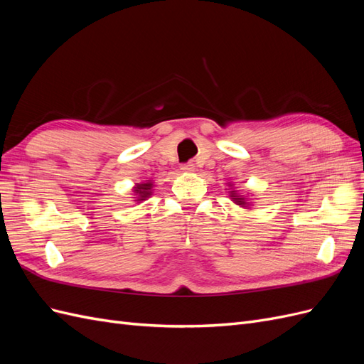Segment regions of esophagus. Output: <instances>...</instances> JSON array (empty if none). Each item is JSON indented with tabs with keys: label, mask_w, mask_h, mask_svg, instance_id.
<instances>
[{
	"label": "esophagus",
	"mask_w": 364,
	"mask_h": 364,
	"mask_svg": "<svg viewBox=\"0 0 364 364\" xmlns=\"http://www.w3.org/2000/svg\"><path fill=\"white\" fill-rule=\"evenodd\" d=\"M181 170H182V171H185V173H191V171H194V170H196V165H194L193 162H186V164H182Z\"/></svg>",
	"instance_id": "obj_1"
}]
</instances>
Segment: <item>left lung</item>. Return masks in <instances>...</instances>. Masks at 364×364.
I'll list each match as a JSON object with an SVG mask.
<instances>
[{
    "label": "left lung",
    "instance_id": "left-lung-1",
    "mask_svg": "<svg viewBox=\"0 0 364 364\" xmlns=\"http://www.w3.org/2000/svg\"><path fill=\"white\" fill-rule=\"evenodd\" d=\"M230 197H232L234 202H235L237 205H240V206H247V202H246L245 197H243V196H237L235 191H230Z\"/></svg>",
    "mask_w": 364,
    "mask_h": 364
}]
</instances>
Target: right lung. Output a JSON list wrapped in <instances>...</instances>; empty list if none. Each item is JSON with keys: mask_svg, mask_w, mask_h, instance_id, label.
<instances>
[{"mask_svg": "<svg viewBox=\"0 0 364 364\" xmlns=\"http://www.w3.org/2000/svg\"><path fill=\"white\" fill-rule=\"evenodd\" d=\"M151 182H146V183H139L135 186V194L138 196L136 200H146L147 197L151 196Z\"/></svg>", "mask_w": 364, "mask_h": 364, "instance_id": "obj_1", "label": "right lung"}]
</instances>
